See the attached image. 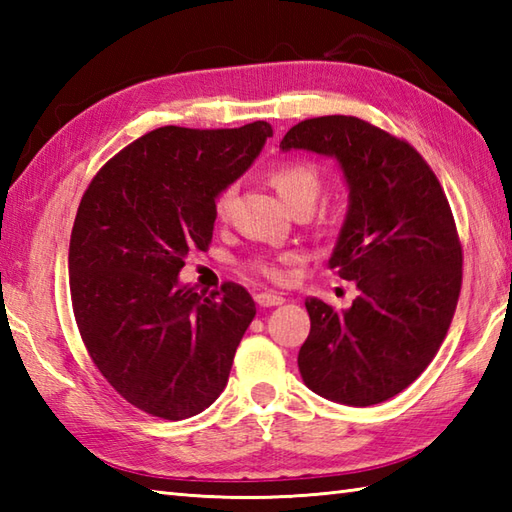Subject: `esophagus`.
Returning a JSON list of instances; mask_svg holds the SVG:
<instances>
[{
	"label": "esophagus",
	"instance_id": "esophagus-1",
	"mask_svg": "<svg viewBox=\"0 0 512 512\" xmlns=\"http://www.w3.org/2000/svg\"><path fill=\"white\" fill-rule=\"evenodd\" d=\"M255 301H257V306H262V308H273V306H281L286 299L281 295H275V292H257Z\"/></svg>",
	"mask_w": 512,
	"mask_h": 512
}]
</instances>
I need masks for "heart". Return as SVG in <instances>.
<instances>
[{
	"mask_svg": "<svg viewBox=\"0 0 512 512\" xmlns=\"http://www.w3.org/2000/svg\"><path fill=\"white\" fill-rule=\"evenodd\" d=\"M268 182L273 184L275 191L279 193V198L284 200L292 211L301 209V206L312 209L321 193V173L317 165H312L308 160L279 162L277 167L268 171ZM235 195H237V184H228V187H224L215 195L213 211L217 220H226V217L231 215ZM295 262H297V255L284 253L277 257V262H273V259H255L250 266H253L259 275L268 277L270 281H284L286 270L281 266H288Z\"/></svg>",
	"mask_w": 512,
	"mask_h": 512,
	"instance_id": "obj_1",
	"label": "heart"
}]
</instances>
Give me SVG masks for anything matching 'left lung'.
Returning <instances> with one entry per match:
<instances>
[{
  "label": "left lung",
  "instance_id": "1",
  "mask_svg": "<svg viewBox=\"0 0 512 512\" xmlns=\"http://www.w3.org/2000/svg\"><path fill=\"white\" fill-rule=\"evenodd\" d=\"M339 160L350 206L328 266L354 281L347 310L310 297L299 372L314 394L369 407L438 354L462 288V244L444 189L407 140L356 116L297 123L279 145Z\"/></svg>",
  "mask_w": 512,
  "mask_h": 512
}]
</instances>
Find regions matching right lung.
<instances>
[{"label":"right lung","instance_id":"add662e5","mask_svg":"<svg viewBox=\"0 0 512 512\" xmlns=\"http://www.w3.org/2000/svg\"><path fill=\"white\" fill-rule=\"evenodd\" d=\"M273 127H158L107 160L85 189L70 237L76 325L103 378L129 405L165 420L222 394L255 301L226 281L180 286L193 248L213 239L215 195L253 165Z\"/></svg>","mask_w":512,"mask_h":512}]
</instances>
